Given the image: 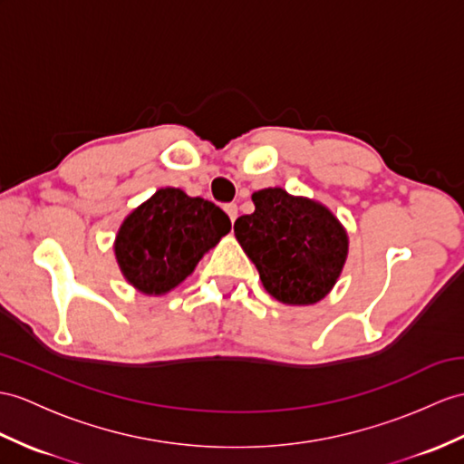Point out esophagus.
Here are the masks:
<instances>
[{"label":"esophagus","mask_w":464,"mask_h":464,"mask_svg":"<svg viewBox=\"0 0 464 464\" xmlns=\"http://www.w3.org/2000/svg\"><path fill=\"white\" fill-rule=\"evenodd\" d=\"M224 210H226V214H228V218H230L232 222H234L236 218H238V207H236V205H226Z\"/></svg>","instance_id":"34e87169"}]
</instances>
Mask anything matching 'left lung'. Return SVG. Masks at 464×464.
Listing matches in <instances>:
<instances>
[{"mask_svg":"<svg viewBox=\"0 0 464 464\" xmlns=\"http://www.w3.org/2000/svg\"><path fill=\"white\" fill-rule=\"evenodd\" d=\"M256 210L234 222L236 240L271 297L293 307L329 295L348 257V234L323 202L269 187L252 195Z\"/></svg>","mask_w":464,"mask_h":464,"instance_id":"1","label":"left lung"}]
</instances>
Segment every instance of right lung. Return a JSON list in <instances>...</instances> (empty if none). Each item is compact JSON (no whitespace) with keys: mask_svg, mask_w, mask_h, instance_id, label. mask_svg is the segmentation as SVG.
<instances>
[{"mask_svg":"<svg viewBox=\"0 0 464 464\" xmlns=\"http://www.w3.org/2000/svg\"><path fill=\"white\" fill-rule=\"evenodd\" d=\"M230 228L214 202L165 187L123 218L114 240L116 262L131 287L161 297L183 284Z\"/></svg>","mask_w":464,"mask_h":464,"instance_id":"obj_1","label":"right lung"}]
</instances>
